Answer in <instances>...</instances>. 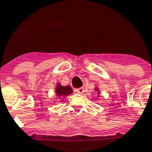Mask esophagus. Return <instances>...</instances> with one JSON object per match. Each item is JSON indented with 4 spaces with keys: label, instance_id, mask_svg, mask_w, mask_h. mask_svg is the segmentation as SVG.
Returning <instances> with one entry per match:
<instances>
[{
    "label": "esophagus",
    "instance_id": "esophagus-1",
    "mask_svg": "<svg viewBox=\"0 0 152 152\" xmlns=\"http://www.w3.org/2000/svg\"><path fill=\"white\" fill-rule=\"evenodd\" d=\"M75 91L77 93H79V94H82V93H84V92H85V89H84V88H76Z\"/></svg>",
    "mask_w": 152,
    "mask_h": 152
}]
</instances>
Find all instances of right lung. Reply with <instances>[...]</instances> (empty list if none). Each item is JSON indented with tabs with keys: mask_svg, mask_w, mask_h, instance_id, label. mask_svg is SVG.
<instances>
[{
	"mask_svg": "<svg viewBox=\"0 0 152 152\" xmlns=\"http://www.w3.org/2000/svg\"><path fill=\"white\" fill-rule=\"evenodd\" d=\"M56 93L58 96H63V97H64V96H68L69 94L72 93V88L69 85L62 86L60 84H58V85H56Z\"/></svg>",
	"mask_w": 152,
	"mask_h": 152,
	"instance_id": "add662e5",
	"label": "right lung"
}]
</instances>
